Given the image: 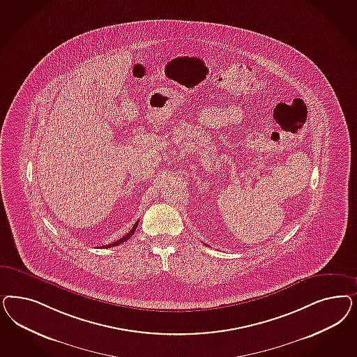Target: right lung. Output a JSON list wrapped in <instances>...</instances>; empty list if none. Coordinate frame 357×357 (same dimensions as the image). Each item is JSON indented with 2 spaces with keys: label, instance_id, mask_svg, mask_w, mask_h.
Returning a JSON list of instances; mask_svg holds the SVG:
<instances>
[{
  "label": "right lung",
  "instance_id": "1",
  "mask_svg": "<svg viewBox=\"0 0 357 357\" xmlns=\"http://www.w3.org/2000/svg\"><path fill=\"white\" fill-rule=\"evenodd\" d=\"M139 220H137V222H135V225H134V227H132L131 230L128 231V232H127L125 236H122V238H121L119 241H116V242L110 243V244H106V245H102L101 248H110V247H114V245H119V244H122V243L126 242L127 239H130V238H131V236L134 235V232H135V230H137Z\"/></svg>",
  "mask_w": 357,
  "mask_h": 357
}]
</instances>
